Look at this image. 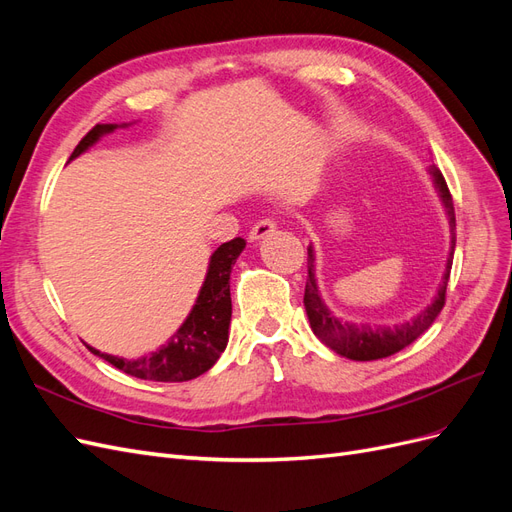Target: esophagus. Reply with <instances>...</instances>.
<instances>
[{
	"label": "esophagus",
	"mask_w": 512,
	"mask_h": 512,
	"mask_svg": "<svg viewBox=\"0 0 512 512\" xmlns=\"http://www.w3.org/2000/svg\"><path fill=\"white\" fill-rule=\"evenodd\" d=\"M273 230H275V222H273V220H260V222H256V224L252 226L250 239H252V241H258V239H262V237H269Z\"/></svg>",
	"instance_id": "34e87169"
}]
</instances>
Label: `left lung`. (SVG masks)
<instances>
[{
  "mask_svg": "<svg viewBox=\"0 0 512 512\" xmlns=\"http://www.w3.org/2000/svg\"><path fill=\"white\" fill-rule=\"evenodd\" d=\"M429 175L433 183H436V190L448 213V224H451V254H448L446 271H444L436 299H433L431 305H427L423 312L414 316L412 320L393 324V327H380V324L378 327H371V324H354V322H342L339 318H335L318 294L316 277H314V250L312 245L307 247V282H305L303 303H305L309 324H312L314 335L324 346H329L337 354L346 356V359H352V361L386 359V356H391L410 346L416 337H421L442 312L444 301H446L448 277H451V267H453V254H455V207H453V196L448 192V185L440 173V168L429 166Z\"/></svg>",
  "mask_w": 512,
  "mask_h": 512,
  "instance_id": "obj_1",
  "label": "left lung"
}]
</instances>
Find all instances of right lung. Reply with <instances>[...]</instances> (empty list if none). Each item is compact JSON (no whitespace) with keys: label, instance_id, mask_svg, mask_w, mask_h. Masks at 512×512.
<instances>
[{"label":"right lung","instance_id":"right-lung-1","mask_svg":"<svg viewBox=\"0 0 512 512\" xmlns=\"http://www.w3.org/2000/svg\"><path fill=\"white\" fill-rule=\"evenodd\" d=\"M115 128V123H98V126L91 128L81 138V143L72 151L70 160L79 158L100 136L113 132ZM243 247L245 241L241 237H235L228 243H222L213 252L205 284L198 292L196 305L181 324V329L168 339V344H164L156 352H151L149 356H141V359H119V356L104 354L87 346L89 352L98 354L100 359L115 365L123 374L141 380L185 382L205 374L220 359V354L228 344V327L232 314L228 282L232 265L237 262Z\"/></svg>","mask_w":512,"mask_h":512}]
</instances>
